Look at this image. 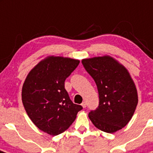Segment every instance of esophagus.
<instances>
[{
	"label": "esophagus",
	"mask_w": 153,
	"mask_h": 153,
	"mask_svg": "<svg viewBox=\"0 0 153 153\" xmlns=\"http://www.w3.org/2000/svg\"><path fill=\"white\" fill-rule=\"evenodd\" d=\"M81 105L83 108H85L86 107H87V103H86L85 101H83V102L81 104Z\"/></svg>",
	"instance_id": "1"
}]
</instances>
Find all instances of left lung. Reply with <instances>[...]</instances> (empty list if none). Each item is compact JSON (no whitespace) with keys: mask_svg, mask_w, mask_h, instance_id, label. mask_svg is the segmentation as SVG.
I'll use <instances>...</instances> for the list:
<instances>
[{"mask_svg":"<svg viewBox=\"0 0 153 153\" xmlns=\"http://www.w3.org/2000/svg\"><path fill=\"white\" fill-rule=\"evenodd\" d=\"M94 79L99 94V106L89 113L95 127L114 133L127 125L138 104L136 87L128 70L110 56L82 60Z\"/></svg>","mask_w":153,"mask_h":153,"instance_id":"8db88e82","label":"left lung"}]
</instances>
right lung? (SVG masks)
<instances>
[{
    "instance_id": "right-lung-1",
    "label": "right lung",
    "mask_w": 153,
    "mask_h": 153,
    "mask_svg": "<svg viewBox=\"0 0 153 153\" xmlns=\"http://www.w3.org/2000/svg\"><path fill=\"white\" fill-rule=\"evenodd\" d=\"M79 63L67 57L47 56L28 73L23 83L25 109L36 127L49 135L66 131L83 108L72 102L64 86Z\"/></svg>"
}]
</instances>
